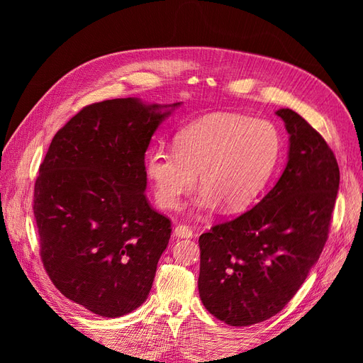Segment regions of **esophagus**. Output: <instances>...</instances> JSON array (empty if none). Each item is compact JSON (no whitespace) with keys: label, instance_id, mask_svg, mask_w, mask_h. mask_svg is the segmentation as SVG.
Segmentation results:
<instances>
[{"label":"esophagus","instance_id":"34e87169","mask_svg":"<svg viewBox=\"0 0 363 363\" xmlns=\"http://www.w3.org/2000/svg\"><path fill=\"white\" fill-rule=\"evenodd\" d=\"M174 236H177V238H192L194 232H192L191 227L184 225V224H179V225H175V228H174Z\"/></svg>","mask_w":363,"mask_h":363}]
</instances>
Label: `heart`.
Instances as JSON below:
<instances>
[{"mask_svg": "<svg viewBox=\"0 0 363 363\" xmlns=\"http://www.w3.org/2000/svg\"><path fill=\"white\" fill-rule=\"evenodd\" d=\"M280 151L281 138L271 121L213 113L182 128L174 150H150L145 171L156 201L164 208L177 207L200 174L204 191L199 206L213 208L223 203L227 212H238L265 188Z\"/></svg>", "mask_w": 363, "mask_h": 363, "instance_id": "b5f03b06", "label": "heart"}]
</instances>
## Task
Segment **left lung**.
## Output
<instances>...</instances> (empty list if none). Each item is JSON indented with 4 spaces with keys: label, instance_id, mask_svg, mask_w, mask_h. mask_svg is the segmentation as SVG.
<instances>
[{
    "label": "left lung",
    "instance_id": "1",
    "mask_svg": "<svg viewBox=\"0 0 363 363\" xmlns=\"http://www.w3.org/2000/svg\"><path fill=\"white\" fill-rule=\"evenodd\" d=\"M289 160L276 186L250 211L199 239V291L206 309L235 327L277 315L320 259L339 189V167L324 138L291 108Z\"/></svg>",
    "mask_w": 363,
    "mask_h": 363
}]
</instances>
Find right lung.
I'll return each mask as SVG.
<instances>
[{
  "label": "right lung",
  "instance_id": "1",
  "mask_svg": "<svg viewBox=\"0 0 363 363\" xmlns=\"http://www.w3.org/2000/svg\"><path fill=\"white\" fill-rule=\"evenodd\" d=\"M168 113L135 98L89 104L54 135L40 163L33 213L43 268L68 300L100 316L147 300L169 242L171 219L144 192L145 151Z\"/></svg>",
  "mask_w": 363,
  "mask_h": 363
}]
</instances>
